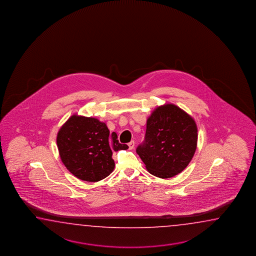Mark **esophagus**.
Returning <instances> with one entry per match:
<instances>
[{
    "instance_id": "34e87169",
    "label": "esophagus",
    "mask_w": 256,
    "mask_h": 256,
    "mask_svg": "<svg viewBox=\"0 0 256 256\" xmlns=\"http://www.w3.org/2000/svg\"><path fill=\"white\" fill-rule=\"evenodd\" d=\"M134 141H130V142H128V146H129V149L132 150V149H134Z\"/></svg>"
}]
</instances>
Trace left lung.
I'll return each mask as SVG.
<instances>
[{"label": "left lung", "instance_id": "left-lung-1", "mask_svg": "<svg viewBox=\"0 0 256 256\" xmlns=\"http://www.w3.org/2000/svg\"><path fill=\"white\" fill-rule=\"evenodd\" d=\"M196 142L194 119L176 105L164 104L148 117L144 141L136 152L150 174L169 178L188 166L196 151Z\"/></svg>", "mask_w": 256, "mask_h": 256}]
</instances>
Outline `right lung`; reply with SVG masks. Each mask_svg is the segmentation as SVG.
Segmentation results:
<instances>
[{
    "mask_svg": "<svg viewBox=\"0 0 256 256\" xmlns=\"http://www.w3.org/2000/svg\"><path fill=\"white\" fill-rule=\"evenodd\" d=\"M116 132L110 134L105 122L92 117L74 114L61 126L56 144L66 169L83 181L97 182L114 169L112 151L126 150Z\"/></svg>",
    "mask_w": 256,
    "mask_h": 256,
    "instance_id": "add662e5",
    "label": "right lung"
}]
</instances>
